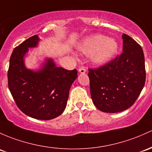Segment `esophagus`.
Listing matches in <instances>:
<instances>
[{"label":"esophagus","mask_w":152,"mask_h":152,"mask_svg":"<svg viewBox=\"0 0 152 152\" xmlns=\"http://www.w3.org/2000/svg\"><path fill=\"white\" fill-rule=\"evenodd\" d=\"M79 73H82V74H84V73H86V68H84V66H81V67H80V68H79Z\"/></svg>","instance_id":"obj_1"}]
</instances>
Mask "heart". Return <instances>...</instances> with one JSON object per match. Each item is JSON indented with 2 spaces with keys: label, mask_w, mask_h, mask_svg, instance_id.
Masks as SVG:
<instances>
[{
  "label": "heart",
  "mask_w": 152,
  "mask_h": 152,
  "mask_svg": "<svg viewBox=\"0 0 152 152\" xmlns=\"http://www.w3.org/2000/svg\"><path fill=\"white\" fill-rule=\"evenodd\" d=\"M118 47V43L114 39L103 35H95L84 38L78 45V49L82 53H92L91 60L96 64L108 61L116 55Z\"/></svg>",
  "instance_id": "obj_1"
}]
</instances>
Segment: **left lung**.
<instances>
[{"label":"left lung","instance_id":"8db88e82","mask_svg":"<svg viewBox=\"0 0 152 152\" xmlns=\"http://www.w3.org/2000/svg\"><path fill=\"white\" fill-rule=\"evenodd\" d=\"M122 39L120 55L97 69H89L91 97L94 105L103 112H120L132 106L146 81L141 47L124 33Z\"/></svg>","mask_w":152,"mask_h":152}]
</instances>
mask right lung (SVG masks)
I'll return each instance as SVG.
<instances>
[{
    "label": "right lung",
    "mask_w": 152,
    "mask_h": 152,
    "mask_svg": "<svg viewBox=\"0 0 152 152\" xmlns=\"http://www.w3.org/2000/svg\"><path fill=\"white\" fill-rule=\"evenodd\" d=\"M39 41L35 35L14 48L9 61L8 85L16 104L24 114L34 119L49 120L65 110L78 71L57 67L49 58L37 71L27 68L24 57L29 48L37 47Z\"/></svg>",
    "instance_id": "obj_1"
}]
</instances>
